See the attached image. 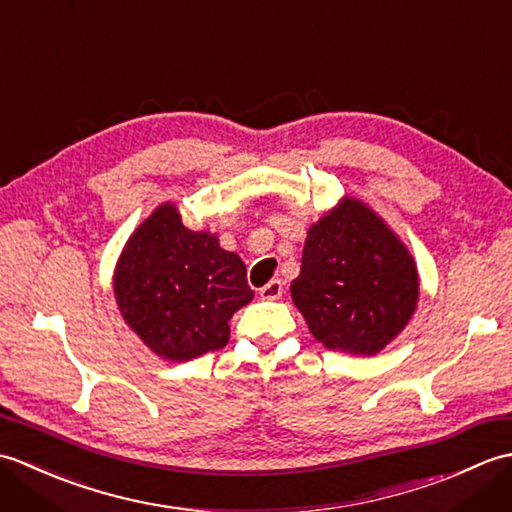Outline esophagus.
<instances>
[{
    "label": "esophagus",
    "instance_id": "34e87169",
    "mask_svg": "<svg viewBox=\"0 0 512 512\" xmlns=\"http://www.w3.org/2000/svg\"><path fill=\"white\" fill-rule=\"evenodd\" d=\"M281 295H284V281H279V279L268 281V284L262 290H259V297L266 299V301H275Z\"/></svg>",
    "mask_w": 512,
    "mask_h": 512
}]
</instances>
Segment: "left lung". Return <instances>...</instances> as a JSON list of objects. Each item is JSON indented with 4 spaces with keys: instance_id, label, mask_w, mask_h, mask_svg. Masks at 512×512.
I'll return each mask as SVG.
<instances>
[{
    "instance_id": "1",
    "label": "left lung",
    "mask_w": 512,
    "mask_h": 512,
    "mask_svg": "<svg viewBox=\"0 0 512 512\" xmlns=\"http://www.w3.org/2000/svg\"><path fill=\"white\" fill-rule=\"evenodd\" d=\"M290 292L319 343L374 356L407 328L420 277L409 248L383 217L345 195L308 228Z\"/></svg>"
}]
</instances>
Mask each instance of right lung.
Instances as JSON below:
<instances>
[{
    "mask_svg": "<svg viewBox=\"0 0 512 512\" xmlns=\"http://www.w3.org/2000/svg\"><path fill=\"white\" fill-rule=\"evenodd\" d=\"M114 297L125 323L171 363L228 343V321L253 301L246 266L209 231H191L173 202H162L129 235L114 268Z\"/></svg>",
    "mask_w": 512,
    "mask_h": 512,
    "instance_id": "1",
    "label": "right lung"
}]
</instances>
